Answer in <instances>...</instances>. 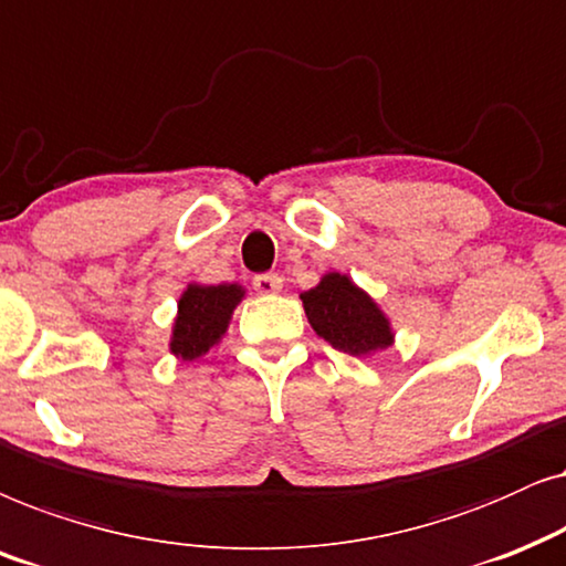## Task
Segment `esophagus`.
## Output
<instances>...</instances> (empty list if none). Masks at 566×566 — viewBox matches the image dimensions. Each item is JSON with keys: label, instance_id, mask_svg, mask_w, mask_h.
<instances>
[{"label": "esophagus", "instance_id": "obj_1", "mask_svg": "<svg viewBox=\"0 0 566 566\" xmlns=\"http://www.w3.org/2000/svg\"><path fill=\"white\" fill-rule=\"evenodd\" d=\"M284 287V279L279 274H259L253 276V290L261 292V295H276L279 290Z\"/></svg>", "mask_w": 566, "mask_h": 566}]
</instances>
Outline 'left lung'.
Returning <instances> with one entry per match:
<instances>
[{
    "label": "left lung",
    "instance_id": "left-lung-1",
    "mask_svg": "<svg viewBox=\"0 0 566 566\" xmlns=\"http://www.w3.org/2000/svg\"><path fill=\"white\" fill-rule=\"evenodd\" d=\"M300 300L315 334L326 338L334 349L361 357L390 346L394 334L386 315L346 276L326 274L318 287L303 292Z\"/></svg>",
    "mask_w": 566,
    "mask_h": 566
}]
</instances>
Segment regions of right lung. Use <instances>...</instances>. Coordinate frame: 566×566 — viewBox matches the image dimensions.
I'll list each match as a JSON object with an SVG mask.
<instances>
[{"mask_svg":"<svg viewBox=\"0 0 566 566\" xmlns=\"http://www.w3.org/2000/svg\"><path fill=\"white\" fill-rule=\"evenodd\" d=\"M243 290L238 284L196 287L191 284L178 303V318L172 326L170 349L184 359H196L220 342L228 328L232 307L240 303Z\"/></svg>","mask_w":566,"mask_h":566,"instance_id":"right-lung-1","label":"right lung"}]
</instances>
